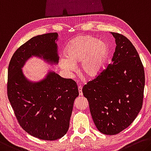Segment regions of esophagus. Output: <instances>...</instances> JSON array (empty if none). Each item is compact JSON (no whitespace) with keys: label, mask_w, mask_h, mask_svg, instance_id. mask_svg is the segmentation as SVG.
Segmentation results:
<instances>
[{"label":"esophagus","mask_w":151,"mask_h":151,"mask_svg":"<svg viewBox=\"0 0 151 151\" xmlns=\"http://www.w3.org/2000/svg\"><path fill=\"white\" fill-rule=\"evenodd\" d=\"M78 92H79V95L80 96H82L83 95L82 86H81L80 84H78Z\"/></svg>","instance_id":"esophagus-1"}]
</instances>
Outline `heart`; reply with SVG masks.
Masks as SVG:
<instances>
[{
    "label": "heart",
    "mask_w": 151,
    "mask_h": 151,
    "mask_svg": "<svg viewBox=\"0 0 151 151\" xmlns=\"http://www.w3.org/2000/svg\"><path fill=\"white\" fill-rule=\"evenodd\" d=\"M108 54L106 42L91 35H78L67 44L66 57L59 58V66L70 75L75 70V64L80 63L81 71L88 78H94L101 73Z\"/></svg>",
    "instance_id": "obj_1"
}]
</instances>
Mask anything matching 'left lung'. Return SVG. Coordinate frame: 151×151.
<instances>
[{"label":"left lung","instance_id":"8db88e82","mask_svg":"<svg viewBox=\"0 0 151 151\" xmlns=\"http://www.w3.org/2000/svg\"><path fill=\"white\" fill-rule=\"evenodd\" d=\"M116 47L111 63L83 88L93 120L104 134H117L128 128L142 106L145 71L134 46L128 38L111 32Z\"/></svg>","mask_w":151,"mask_h":151}]
</instances>
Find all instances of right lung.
Instances as JSON below:
<instances>
[{"instance_id": "obj_1", "label": "right lung", "mask_w": 151, "mask_h": 151, "mask_svg": "<svg viewBox=\"0 0 151 151\" xmlns=\"http://www.w3.org/2000/svg\"><path fill=\"white\" fill-rule=\"evenodd\" d=\"M58 40L57 33L31 38L16 50L8 69L7 93L19 122L30 135L45 140L59 139L66 134L78 96L77 85L51 70L42 79L33 81L23 68L33 57L50 65L58 64Z\"/></svg>"}]
</instances>
